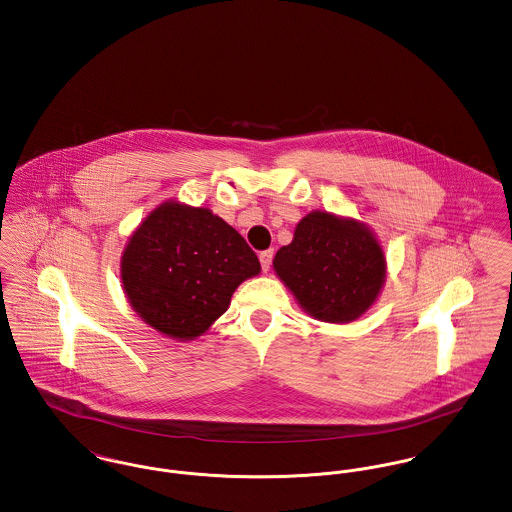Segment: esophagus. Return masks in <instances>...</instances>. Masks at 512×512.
<instances>
[{
	"label": "esophagus",
	"instance_id": "obj_1",
	"mask_svg": "<svg viewBox=\"0 0 512 512\" xmlns=\"http://www.w3.org/2000/svg\"><path fill=\"white\" fill-rule=\"evenodd\" d=\"M273 257H275V251H273V249H267V251H261V253H259V261H261V267H263L265 273L271 269Z\"/></svg>",
	"mask_w": 512,
	"mask_h": 512
}]
</instances>
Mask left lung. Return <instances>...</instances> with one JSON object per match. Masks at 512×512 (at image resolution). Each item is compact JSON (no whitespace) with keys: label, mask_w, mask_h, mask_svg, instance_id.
<instances>
[{"label":"left lung","mask_w":512,"mask_h":512,"mask_svg":"<svg viewBox=\"0 0 512 512\" xmlns=\"http://www.w3.org/2000/svg\"><path fill=\"white\" fill-rule=\"evenodd\" d=\"M273 267L298 304L329 323L364 314L386 280V257L374 234L356 220L319 210L300 220Z\"/></svg>","instance_id":"1"}]
</instances>
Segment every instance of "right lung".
<instances>
[{
    "instance_id": "right-lung-1",
    "label": "right lung",
    "mask_w": 512,
    "mask_h": 512,
    "mask_svg": "<svg viewBox=\"0 0 512 512\" xmlns=\"http://www.w3.org/2000/svg\"><path fill=\"white\" fill-rule=\"evenodd\" d=\"M259 271L255 251L230 224L175 200L150 212L120 261L134 312L181 341L202 335L228 310L237 286Z\"/></svg>"
}]
</instances>
